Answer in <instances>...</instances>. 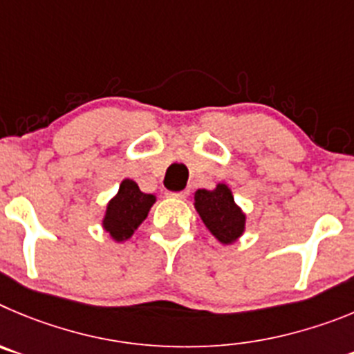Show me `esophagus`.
<instances>
[{"label": "esophagus", "mask_w": 354, "mask_h": 354, "mask_svg": "<svg viewBox=\"0 0 354 354\" xmlns=\"http://www.w3.org/2000/svg\"><path fill=\"white\" fill-rule=\"evenodd\" d=\"M190 190H181V192H167L169 197H178V199H185V197L189 196Z\"/></svg>", "instance_id": "esophagus-1"}]
</instances>
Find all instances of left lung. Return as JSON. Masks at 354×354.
I'll return each mask as SVG.
<instances>
[{"instance_id": "8db88e82", "label": "left lung", "mask_w": 354, "mask_h": 354, "mask_svg": "<svg viewBox=\"0 0 354 354\" xmlns=\"http://www.w3.org/2000/svg\"><path fill=\"white\" fill-rule=\"evenodd\" d=\"M196 209L213 236L222 243H231L245 231V215L234 203L227 185H216L215 190H197Z\"/></svg>"}]
</instances>
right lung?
<instances>
[{
	"label": "right lung",
	"mask_w": 354,
	"mask_h": 354,
	"mask_svg": "<svg viewBox=\"0 0 354 354\" xmlns=\"http://www.w3.org/2000/svg\"><path fill=\"white\" fill-rule=\"evenodd\" d=\"M155 196L139 190L138 183L123 180L116 197L107 205L104 227L116 241H123L133 234L153 206Z\"/></svg>",
	"instance_id": "1"
}]
</instances>
